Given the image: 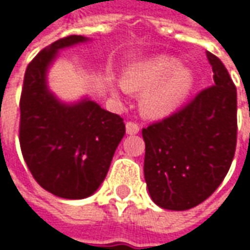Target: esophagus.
<instances>
[{
  "label": "esophagus",
  "instance_id": "esophagus-1",
  "mask_svg": "<svg viewBox=\"0 0 250 250\" xmlns=\"http://www.w3.org/2000/svg\"><path fill=\"white\" fill-rule=\"evenodd\" d=\"M125 131H127V134H130V136L137 134V133L140 131V125H137L136 122H131V120H128V122L125 123Z\"/></svg>",
  "mask_w": 250,
  "mask_h": 250
}]
</instances>
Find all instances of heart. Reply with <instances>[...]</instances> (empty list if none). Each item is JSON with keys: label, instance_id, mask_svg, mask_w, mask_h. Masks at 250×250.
<instances>
[{"label": "heart", "instance_id": "heart-1", "mask_svg": "<svg viewBox=\"0 0 250 250\" xmlns=\"http://www.w3.org/2000/svg\"><path fill=\"white\" fill-rule=\"evenodd\" d=\"M194 83L189 68L179 67V60L159 56L143 61L125 71L122 85L128 92H143L141 112L148 117H164L179 107Z\"/></svg>", "mask_w": 250, "mask_h": 250}]
</instances>
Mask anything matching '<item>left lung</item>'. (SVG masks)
<instances>
[{
	"instance_id": "left-lung-1",
	"label": "left lung",
	"mask_w": 250,
	"mask_h": 250,
	"mask_svg": "<svg viewBox=\"0 0 250 250\" xmlns=\"http://www.w3.org/2000/svg\"><path fill=\"white\" fill-rule=\"evenodd\" d=\"M214 85L175 113L143 128L144 178L167 210H189L208 199L231 168L236 148V88L221 60L207 53Z\"/></svg>"
}]
</instances>
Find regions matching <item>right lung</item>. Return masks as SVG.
Wrapping results in <instances>:
<instances>
[{
    "instance_id": "right-lung-1",
    "label": "right lung",
    "mask_w": 250,
    "mask_h": 250,
    "mask_svg": "<svg viewBox=\"0 0 250 250\" xmlns=\"http://www.w3.org/2000/svg\"><path fill=\"white\" fill-rule=\"evenodd\" d=\"M86 39L71 35L29 62L21 93L19 144L32 176L62 199H85L101 186L125 133L123 119L92 101L60 104L47 89L46 71L57 51Z\"/></svg>"
}]
</instances>
